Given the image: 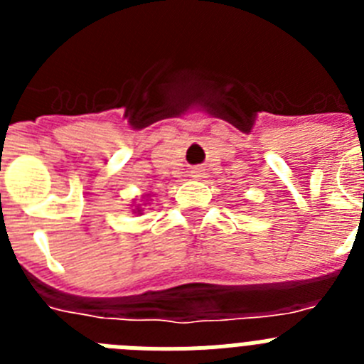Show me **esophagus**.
Wrapping results in <instances>:
<instances>
[{
	"instance_id": "34e87169",
	"label": "esophagus",
	"mask_w": 364,
	"mask_h": 364,
	"mask_svg": "<svg viewBox=\"0 0 364 364\" xmlns=\"http://www.w3.org/2000/svg\"><path fill=\"white\" fill-rule=\"evenodd\" d=\"M191 175H193V178H202V176H204V173H202V169H193Z\"/></svg>"
}]
</instances>
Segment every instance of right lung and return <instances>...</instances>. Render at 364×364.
<instances>
[{
	"label": "right lung",
	"instance_id": "1",
	"mask_svg": "<svg viewBox=\"0 0 364 364\" xmlns=\"http://www.w3.org/2000/svg\"><path fill=\"white\" fill-rule=\"evenodd\" d=\"M134 211H138V213H140V211H142V210H138V208H136V210H134Z\"/></svg>",
	"mask_w": 364,
	"mask_h": 364
}]
</instances>
